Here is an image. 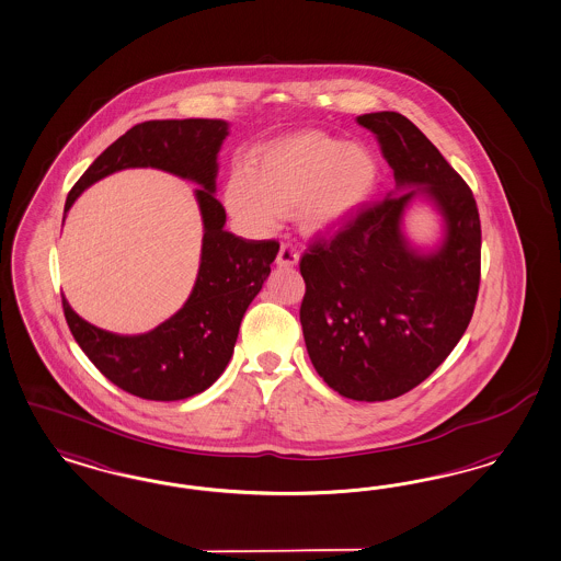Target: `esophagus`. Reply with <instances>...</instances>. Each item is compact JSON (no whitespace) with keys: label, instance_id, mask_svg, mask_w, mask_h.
Instances as JSON below:
<instances>
[{"label":"esophagus","instance_id":"1","mask_svg":"<svg viewBox=\"0 0 561 561\" xmlns=\"http://www.w3.org/2000/svg\"><path fill=\"white\" fill-rule=\"evenodd\" d=\"M298 259H300V252H298V249H296L291 242H282L275 263H277L279 267H294V265L298 263Z\"/></svg>","mask_w":561,"mask_h":561}]
</instances>
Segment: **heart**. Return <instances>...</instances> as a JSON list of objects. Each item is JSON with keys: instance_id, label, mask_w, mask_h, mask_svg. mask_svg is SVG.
I'll return each mask as SVG.
<instances>
[{"instance_id": "obj_1", "label": "heart", "mask_w": 561, "mask_h": 561, "mask_svg": "<svg viewBox=\"0 0 561 561\" xmlns=\"http://www.w3.org/2000/svg\"><path fill=\"white\" fill-rule=\"evenodd\" d=\"M377 182L379 165L367 149L307 130L256 149L251 174L230 175L226 203L251 230H270L282 213L298 207L310 228L325 230L363 209Z\"/></svg>"}]
</instances>
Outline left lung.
I'll use <instances>...</instances> for the list:
<instances>
[{
  "label": "left lung",
  "instance_id": "obj_1",
  "mask_svg": "<svg viewBox=\"0 0 561 561\" xmlns=\"http://www.w3.org/2000/svg\"><path fill=\"white\" fill-rule=\"evenodd\" d=\"M377 135L403 194L365 205L300 259V323L310 363L340 396L393 400L423 383L456 348L481 286V219L472 191L407 116H358ZM419 193L446 219L439 252L419 255L399 221Z\"/></svg>",
  "mask_w": 561,
  "mask_h": 561
}]
</instances>
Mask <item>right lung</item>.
Listing matches in <instances>:
<instances>
[{
    "label": "right lung",
    "mask_w": 561,
    "mask_h": 561,
    "mask_svg": "<svg viewBox=\"0 0 561 561\" xmlns=\"http://www.w3.org/2000/svg\"><path fill=\"white\" fill-rule=\"evenodd\" d=\"M228 136L221 119H149L110 145L80 175L66 198L124 168H157L203 188V251L193 294L172 319L142 335H116L80 319L61 296L66 323L89 360L114 386L154 402L186 400L211 387L232 358L240 321L263 288L277 240H247L224 228L226 209L215 198L217 153Z\"/></svg>",
    "instance_id": "right-lung-1"
}]
</instances>
